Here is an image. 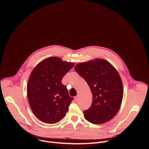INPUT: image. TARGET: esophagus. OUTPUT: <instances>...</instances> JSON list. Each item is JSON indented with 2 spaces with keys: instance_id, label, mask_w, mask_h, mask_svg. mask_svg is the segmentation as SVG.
I'll return each instance as SVG.
<instances>
[{
  "instance_id": "esophagus-1",
  "label": "esophagus",
  "mask_w": 149,
  "mask_h": 149,
  "mask_svg": "<svg viewBox=\"0 0 149 149\" xmlns=\"http://www.w3.org/2000/svg\"><path fill=\"white\" fill-rule=\"evenodd\" d=\"M78 98H79V95H78V94L77 95H76V96L74 97V100H75V101H77L78 100Z\"/></svg>"
}]
</instances>
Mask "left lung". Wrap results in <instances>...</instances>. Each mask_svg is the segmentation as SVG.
<instances>
[{
    "instance_id": "left-lung-1",
    "label": "left lung",
    "mask_w": 149,
    "mask_h": 149,
    "mask_svg": "<svg viewBox=\"0 0 149 149\" xmlns=\"http://www.w3.org/2000/svg\"><path fill=\"white\" fill-rule=\"evenodd\" d=\"M74 70L87 82L93 94L91 107L83 112L85 118L93 124L110 121L118 113L123 96L117 70L101 59L78 63Z\"/></svg>"
}]
</instances>
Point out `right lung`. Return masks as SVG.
Masks as SVG:
<instances>
[{"instance_id":"right-lung-1","label":"right lung","mask_w":149,"mask_h":149,"mask_svg":"<svg viewBox=\"0 0 149 149\" xmlns=\"http://www.w3.org/2000/svg\"><path fill=\"white\" fill-rule=\"evenodd\" d=\"M74 66L73 62L49 57L33 69L28 80L27 95L33 114L40 121L55 124L65 116L74 98L62 79Z\"/></svg>"}]
</instances>
